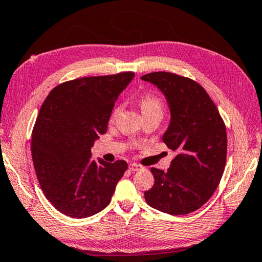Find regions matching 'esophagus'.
Masks as SVG:
<instances>
[{"mask_svg": "<svg viewBox=\"0 0 262 262\" xmlns=\"http://www.w3.org/2000/svg\"><path fill=\"white\" fill-rule=\"evenodd\" d=\"M128 168H130V170H131L132 172H136V171L142 170L143 166H142V165H138V164H136V163H132V164H130V166H128Z\"/></svg>", "mask_w": 262, "mask_h": 262, "instance_id": "obj_1", "label": "esophagus"}]
</instances>
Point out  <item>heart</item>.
I'll return each mask as SVG.
<instances>
[{
  "label": "heart",
  "mask_w": 262,
  "mask_h": 262,
  "mask_svg": "<svg viewBox=\"0 0 262 262\" xmlns=\"http://www.w3.org/2000/svg\"><path fill=\"white\" fill-rule=\"evenodd\" d=\"M164 106L165 105H164L163 99L160 98L158 95H155V94L144 96L142 100H140V107H142L143 114L144 112H154V111L163 114ZM119 110H120L119 106L115 107V110L112 111V117H115Z\"/></svg>",
  "instance_id": "b5f03b06"
}]
</instances>
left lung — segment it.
I'll list each match as a JSON object with an SVG mask.
<instances>
[{
    "label": "left lung",
    "instance_id": "obj_1",
    "mask_svg": "<svg viewBox=\"0 0 262 262\" xmlns=\"http://www.w3.org/2000/svg\"><path fill=\"white\" fill-rule=\"evenodd\" d=\"M166 96L170 126L163 142L176 151L166 172L151 167L155 185L146 203L172 215H185L206 204L223 177L227 155L226 125L218 107L195 80L173 72L142 76Z\"/></svg>",
    "mask_w": 262,
    "mask_h": 262
}]
</instances>
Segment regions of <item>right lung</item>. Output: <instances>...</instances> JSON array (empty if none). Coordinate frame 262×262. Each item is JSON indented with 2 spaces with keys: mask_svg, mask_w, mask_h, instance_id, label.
<instances>
[{
  "mask_svg": "<svg viewBox=\"0 0 262 262\" xmlns=\"http://www.w3.org/2000/svg\"><path fill=\"white\" fill-rule=\"evenodd\" d=\"M134 76L125 71L68 80L43 102L31 156L44 195L63 214L80 219L102 211L127 170L125 160H92L91 147L106 132L116 99Z\"/></svg>",
  "mask_w": 262,
  "mask_h": 262,
  "instance_id": "1",
  "label": "right lung"
}]
</instances>
